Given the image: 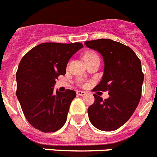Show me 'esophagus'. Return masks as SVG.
I'll use <instances>...</instances> for the list:
<instances>
[{
	"label": "esophagus",
	"mask_w": 157,
	"mask_h": 157,
	"mask_svg": "<svg viewBox=\"0 0 157 157\" xmlns=\"http://www.w3.org/2000/svg\"><path fill=\"white\" fill-rule=\"evenodd\" d=\"M85 94L86 93L85 91H81V90H77L76 91V94L79 95V96H84V95H85Z\"/></svg>",
	"instance_id": "1"
}]
</instances>
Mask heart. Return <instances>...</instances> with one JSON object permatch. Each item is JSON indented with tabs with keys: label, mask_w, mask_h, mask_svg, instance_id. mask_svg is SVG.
Here are the masks:
<instances>
[{
	"label": "heart",
	"mask_w": 157,
	"mask_h": 157,
	"mask_svg": "<svg viewBox=\"0 0 157 157\" xmlns=\"http://www.w3.org/2000/svg\"><path fill=\"white\" fill-rule=\"evenodd\" d=\"M91 58H99L98 56L95 53V52H89L87 53H85V56H84V59H91Z\"/></svg>",
	"instance_id": "obj_1"
}]
</instances>
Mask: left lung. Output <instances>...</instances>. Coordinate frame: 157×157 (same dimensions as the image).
Returning a JSON list of instances; mask_svg holds the SVG:
<instances>
[{"instance_id": "1", "label": "left lung", "mask_w": 157, "mask_h": 157, "mask_svg": "<svg viewBox=\"0 0 157 157\" xmlns=\"http://www.w3.org/2000/svg\"><path fill=\"white\" fill-rule=\"evenodd\" d=\"M85 43L100 52L105 63L102 80L94 91H108L109 95L103 100L94 94V104L88 108L89 118L101 131H115L131 118L140 101L144 77L140 59L132 48L111 39Z\"/></svg>"}]
</instances>
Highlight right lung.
<instances>
[{"label": "right lung", "instance_id": "1", "mask_svg": "<svg viewBox=\"0 0 157 157\" xmlns=\"http://www.w3.org/2000/svg\"><path fill=\"white\" fill-rule=\"evenodd\" d=\"M81 48V43H41L20 61L16 94L25 118L35 129L55 132L66 123L76 92L55 93L54 85L59 75H65L69 59Z\"/></svg>", "mask_w": 157, "mask_h": 157}]
</instances>
